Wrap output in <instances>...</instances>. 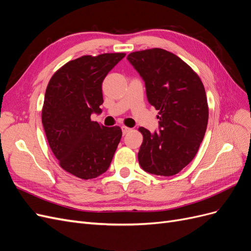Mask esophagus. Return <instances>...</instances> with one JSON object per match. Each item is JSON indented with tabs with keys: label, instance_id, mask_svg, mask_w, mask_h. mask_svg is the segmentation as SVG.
Instances as JSON below:
<instances>
[{
	"label": "esophagus",
	"instance_id": "34e87169",
	"mask_svg": "<svg viewBox=\"0 0 251 251\" xmlns=\"http://www.w3.org/2000/svg\"><path fill=\"white\" fill-rule=\"evenodd\" d=\"M121 131H123V135H126V134H127L128 132L131 131V128L127 127V126H121Z\"/></svg>",
	"mask_w": 251,
	"mask_h": 251
}]
</instances>
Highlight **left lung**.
I'll return each mask as SVG.
<instances>
[{
    "instance_id": "8db88e82",
    "label": "left lung",
    "mask_w": 251,
    "mask_h": 251,
    "mask_svg": "<svg viewBox=\"0 0 251 251\" xmlns=\"http://www.w3.org/2000/svg\"><path fill=\"white\" fill-rule=\"evenodd\" d=\"M126 58L144 81L148 101L160 111L158 131L139 128V164L151 175L173 176L193 160L204 138L208 121L204 86L191 67L166 50L133 52Z\"/></svg>"
}]
</instances>
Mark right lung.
I'll use <instances>...</instances> for the list:
<instances>
[{"mask_svg":"<svg viewBox=\"0 0 251 251\" xmlns=\"http://www.w3.org/2000/svg\"><path fill=\"white\" fill-rule=\"evenodd\" d=\"M125 56L104 53L71 60L54 73L46 89L42 123L49 146L59 165L80 179L107 172L121 139L119 126H103L91 115L102 112V81Z\"/></svg>","mask_w":251,"mask_h":251,"instance_id":"add662e5","label":"right lung"}]
</instances>
